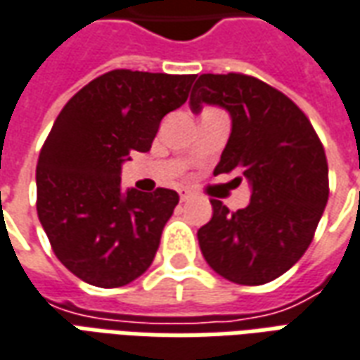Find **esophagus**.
I'll list each match as a JSON object with an SVG mask.
<instances>
[{
    "label": "esophagus",
    "mask_w": 360,
    "mask_h": 360,
    "mask_svg": "<svg viewBox=\"0 0 360 360\" xmlns=\"http://www.w3.org/2000/svg\"><path fill=\"white\" fill-rule=\"evenodd\" d=\"M179 197H181V200L185 202V200H188V198H193V193H191V191H187V188H181Z\"/></svg>",
    "instance_id": "1"
}]
</instances>
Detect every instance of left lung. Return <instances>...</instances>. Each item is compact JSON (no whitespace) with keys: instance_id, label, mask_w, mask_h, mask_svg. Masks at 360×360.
Wrapping results in <instances>:
<instances>
[{"instance_id":"1","label":"left lung","mask_w":360,"mask_h":360,"mask_svg":"<svg viewBox=\"0 0 360 360\" xmlns=\"http://www.w3.org/2000/svg\"><path fill=\"white\" fill-rule=\"evenodd\" d=\"M191 110L220 107L232 120L214 175L240 172L250 205L230 212L212 202V218L197 232L206 263L238 285H265L308 250L328 205V160L310 120L285 93L241 74H202Z\"/></svg>"}]
</instances>
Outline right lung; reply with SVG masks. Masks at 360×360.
I'll return each instance as SVG.
<instances>
[{"mask_svg": "<svg viewBox=\"0 0 360 360\" xmlns=\"http://www.w3.org/2000/svg\"><path fill=\"white\" fill-rule=\"evenodd\" d=\"M195 77L112 70L58 115L37 163V212L56 257L85 283L117 288L152 265L179 195L124 191L120 172L132 152H150Z\"/></svg>", "mask_w": 360, "mask_h": 360, "instance_id": "obj_1", "label": "right lung"}]
</instances>
